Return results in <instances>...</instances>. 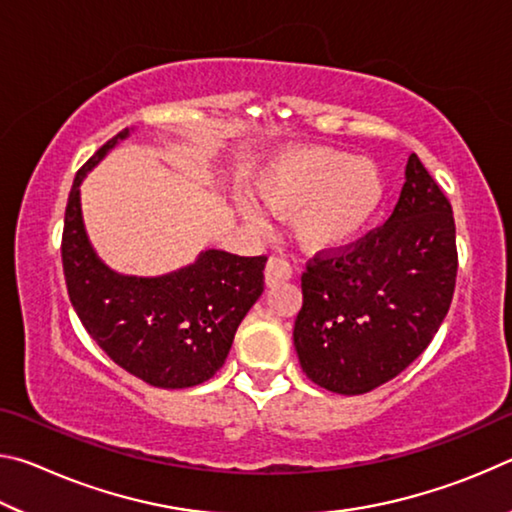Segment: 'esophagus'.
<instances>
[{"label":"esophagus","mask_w":512,"mask_h":512,"mask_svg":"<svg viewBox=\"0 0 512 512\" xmlns=\"http://www.w3.org/2000/svg\"><path fill=\"white\" fill-rule=\"evenodd\" d=\"M291 275H293V271H291V264L287 262V259L271 257L266 262V268H264L266 287H277V284L289 282Z\"/></svg>","instance_id":"obj_1"}]
</instances>
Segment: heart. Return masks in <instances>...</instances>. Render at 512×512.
<instances>
[{"mask_svg":"<svg viewBox=\"0 0 512 512\" xmlns=\"http://www.w3.org/2000/svg\"><path fill=\"white\" fill-rule=\"evenodd\" d=\"M259 203L291 214V232L307 253H339L359 241L384 203V178L366 158L325 146H300L277 155L255 180ZM248 225H262L259 207L239 198Z\"/></svg>","mask_w":512,"mask_h":512,"instance_id":"obj_1","label":"heart"}]
</instances>
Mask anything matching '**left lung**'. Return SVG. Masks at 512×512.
<instances>
[{
    "mask_svg": "<svg viewBox=\"0 0 512 512\" xmlns=\"http://www.w3.org/2000/svg\"><path fill=\"white\" fill-rule=\"evenodd\" d=\"M456 266L452 205L411 153L388 221L302 273L293 345L305 375L339 395H363L400 375L443 325Z\"/></svg>",
    "mask_w": 512,
    "mask_h": 512,
    "instance_id": "left-lung-1",
    "label": "left lung"
}]
</instances>
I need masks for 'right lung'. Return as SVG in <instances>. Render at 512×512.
<instances>
[{
    "label": "right lung",
    "instance_id": "add662e5",
    "mask_svg": "<svg viewBox=\"0 0 512 512\" xmlns=\"http://www.w3.org/2000/svg\"><path fill=\"white\" fill-rule=\"evenodd\" d=\"M135 133L112 137L76 173L67 198L63 271L83 327L108 357L146 384L198 386L216 375L237 327L264 291L266 257L205 248L192 264L140 277L110 268L94 250L81 210L88 173Z\"/></svg>",
    "mask_w": 512,
    "mask_h": 512
}]
</instances>
